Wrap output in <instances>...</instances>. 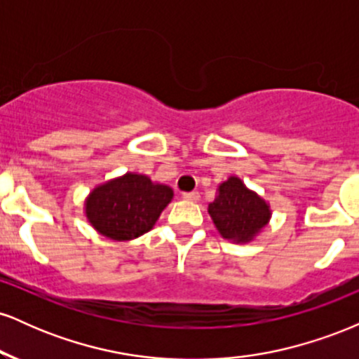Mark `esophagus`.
Masks as SVG:
<instances>
[{
    "label": "esophagus",
    "mask_w": 359,
    "mask_h": 359,
    "mask_svg": "<svg viewBox=\"0 0 359 359\" xmlns=\"http://www.w3.org/2000/svg\"><path fill=\"white\" fill-rule=\"evenodd\" d=\"M184 199L185 201H192V203H196V201H199V192L192 191V192H184Z\"/></svg>",
    "instance_id": "1"
}]
</instances>
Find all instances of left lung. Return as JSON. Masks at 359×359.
Instances as JSON below:
<instances>
[{
  "instance_id": "1",
  "label": "left lung",
  "mask_w": 359,
  "mask_h": 359,
  "mask_svg": "<svg viewBox=\"0 0 359 359\" xmlns=\"http://www.w3.org/2000/svg\"><path fill=\"white\" fill-rule=\"evenodd\" d=\"M208 212L217 233L238 245L253 241L271 219L270 204L236 175L217 185Z\"/></svg>"
}]
</instances>
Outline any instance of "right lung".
I'll list each match as a JSON object with an SVG mask.
<instances>
[{"label": "right lung", "mask_w": 359, "mask_h": 359, "mask_svg": "<svg viewBox=\"0 0 359 359\" xmlns=\"http://www.w3.org/2000/svg\"><path fill=\"white\" fill-rule=\"evenodd\" d=\"M174 199L165 184L148 175L126 172L93 189L84 201L86 219L101 236L130 241L150 231Z\"/></svg>", "instance_id": "right-lung-1"}]
</instances>
